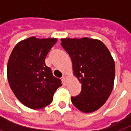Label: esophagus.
<instances>
[{"mask_svg":"<svg viewBox=\"0 0 131 131\" xmlns=\"http://www.w3.org/2000/svg\"><path fill=\"white\" fill-rule=\"evenodd\" d=\"M66 80H67V77H66L65 75H64V76L62 77V81H63V82L64 83V82L66 81Z\"/></svg>","mask_w":131,"mask_h":131,"instance_id":"34e87169","label":"esophagus"}]
</instances>
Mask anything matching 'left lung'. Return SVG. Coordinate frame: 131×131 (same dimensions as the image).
<instances>
[{"label":"left lung","instance_id":"8db88e82","mask_svg":"<svg viewBox=\"0 0 131 131\" xmlns=\"http://www.w3.org/2000/svg\"><path fill=\"white\" fill-rule=\"evenodd\" d=\"M61 41L72 59L74 75L82 84L79 95L71 97L72 104L85 113L99 110L114 85L115 64L110 52L99 40L64 38Z\"/></svg>","mask_w":131,"mask_h":131}]
</instances>
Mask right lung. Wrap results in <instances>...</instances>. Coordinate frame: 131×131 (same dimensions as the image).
Listing matches in <instances>:
<instances>
[{
  "label": "right lung",
  "mask_w": 131,
  "mask_h": 131,
  "mask_svg": "<svg viewBox=\"0 0 131 131\" xmlns=\"http://www.w3.org/2000/svg\"><path fill=\"white\" fill-rule=\"evenodd\" d=\"M57 38L32 37L14 48L7 66V77L14 95L26 106L38 110L50 104L61 80L54 77L45 59Z\"/></svg>",
  "instance_id": "right-lung-1"
}]
</instances>
